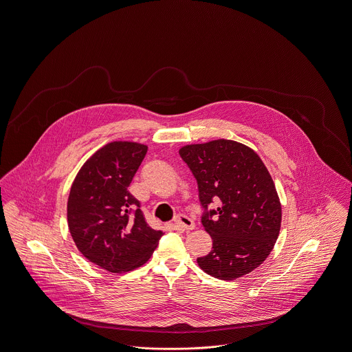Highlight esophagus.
<instances>
[{
  "label": "esophagus",
  "mask_w": 352,
  "mask_h": 352,
  "mask_svg": "<svg viewBox=\"0 0 352 352\" xmlns=\"http://www.w3.org/2000/svg\"><path fill=\"white\" fill-rule=\"evenodd\" d=\"M174 226H175V228L182 230V231H192V230H195V221L185 214H178L174 220Z\"/></svg>",
  "instance_id": "34e87169"
}]
</instances>
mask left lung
<instances>
[{
    "mask_svg": "<svg viewBox=\"0 0 352 352\" xmlns=\"http://www.w3.org/2000/svg\"><path fill=\"white\" fill-rule=\"evenodd\" d=\"M179 155L193 173L202 208V226L212 251L197 258L209 275L231 280L251 273L273 251L282 208L273 178L259 155L234 140L188 144ZM214 199L219 208L209 211Z\"/></svg>",
    "mask_w": 352,
    "mask_h": 352,
    "instance_id": "1",
    "label": "left lung"
}]
</instances>
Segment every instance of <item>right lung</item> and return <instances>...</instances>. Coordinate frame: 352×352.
<instances>
[{"instance_id":"1","label":"right lung","mask_w":352,"mask_h":352,"mask_svg":"<svg viewBox=\"0 0 352 352\" xmlns=\"http://www.w3.org/2000/svg\"><path fill=\"white\" fill-rule=\"evenodd\" d=\"M148 147L112 142L89 157L72 185L67 223L79 252L109 273L143 266L162 231L153 230L140 202L128 192Z\"/></svg>"}]
</instances>
